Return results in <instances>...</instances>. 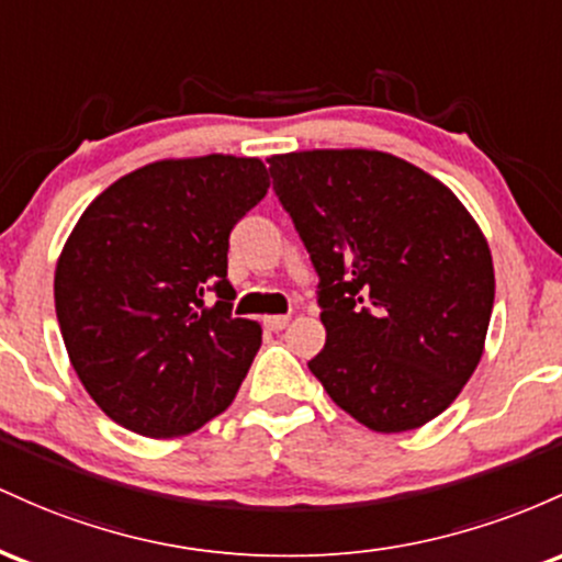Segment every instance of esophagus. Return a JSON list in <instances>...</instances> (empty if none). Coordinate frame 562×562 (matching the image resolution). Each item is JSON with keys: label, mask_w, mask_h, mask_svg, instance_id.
Masks as SVG:
<instances>
[{"label": "esophagus", "mask_w": 562, "mask_h": 562, "mask_svg": "<svg viewBox=\"0 0 562 562\" xmlns=\"http://www.w3.org/2000/svg\"><path fill=\"white\" fill-rule=\"evenodd\" d=\"M265 329L268 331H281V329H286V324H289V315H265Z\"/></svg>", "instance_id": "34e87169"}]
</instances>
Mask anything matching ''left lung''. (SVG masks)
<instances>
[{"mask_svg": "<svg viewBox=\"0 0 562 562\" xmlns=\"http://www.w3.org/2000/svg\"><path fill=\"white\" fill-rule=\"evenodd\" d=\"M268 164L318 273L326 345L307 369L369 430L427 425L481 363L494 311L483 231L443 182L393 154L294 150Z\"/></svg>", "mask_w": 562, "mask_h": 562, "instance_id": "left-lung-1", "label": "left lung"}]
</instances>
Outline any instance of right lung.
<instances>
[{"instance_id": "obj_1", "label": "right lung", "mask_w": 562, "mask_h": 562, "mask_svg": "<svg viewBox=\"0 0 562 562\" xmlns=\"http://www.w3.org/2000/svg\"><path fill=\"white\" fill-rule=\"evenodd\" d=\"M268 188L260 159H164L79 217L55 268V313L74 371L116 425L178 438L236 398L262 329L231 315V231Z\"/></svg>"}]
</instances>
